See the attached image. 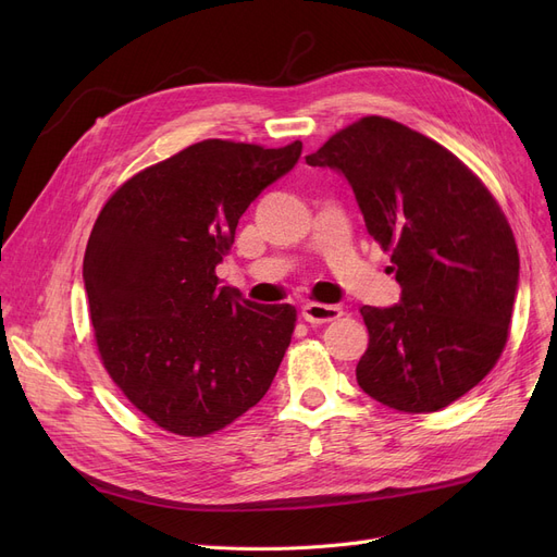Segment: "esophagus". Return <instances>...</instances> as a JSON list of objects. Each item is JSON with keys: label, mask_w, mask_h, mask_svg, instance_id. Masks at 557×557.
<instances>
[{"label": "esophagus", "mask_w": 557, "mask_h": 557, "mask_svg": "<svg viewBox=\"0 0 557 557\" xmlns=\"http://www.w3.org/2000/svg\"><path fill=\"white\" fill-rule=\"evenodd\" d=\"M343 309L336 305H320V302H307L302 307V318L311 325H323V323H332V320L341 318Z\"/></svg>", "instance_id": "34e87169"}]
</instances>
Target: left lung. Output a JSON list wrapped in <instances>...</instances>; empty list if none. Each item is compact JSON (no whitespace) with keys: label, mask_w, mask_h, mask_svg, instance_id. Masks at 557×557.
I'll return each instance as SVG.
<instances>
[{"label":"left lung","mask_w":557,"mask_h":557,"mask_svg":"<svg viewBox=\"0 0 557 557\" xmlns=\"http://www.w3.org/2000/svg\"><path fill=\"white\" fill-rule=\"evenodd\" d=\"M307 164L345 175L401 286L399 305L361 307L370 343L359 386L395 411H441L508 341L519 252L499 202L445 146L376 114L332 135Z\"/></svg>","instance_id":"1"}]
</instances>
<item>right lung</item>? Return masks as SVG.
<instances>
[{
  "label": "right lung",
  "mask_w": 557,
  "mask_h": 557,
  "mask_svg": "<svg viewBox=\"0 0 557 557\" xmlns=\"http://www.w3.org/2000/svg\"><path fill=\"white\" fill-rule=\"evenodd\" d=\"M282 149L205 139L116 189L83 259L103 368L169 433L202 437L252 408L296 327V307L219 286L216 267L248 205L296 166Z\"/></svg>",
  "instance_id": "1"
}]
</instances>
